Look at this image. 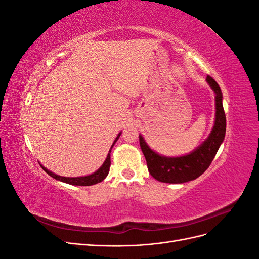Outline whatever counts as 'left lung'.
<instances>
[{"label": "left lung", "mask_w": 259, "mask_h": 259, "mask_svg": "<svg viewBox=\"0 0 259 259\" xmlns=\"http://www.w3.org/2000/svg\"><path fill=\"white\" fill-rule=\"evenodd\" d=\"M206 82L215 93V122L208 137L190 153L180 156L159 154L148 146L139 134V144L151 176L161 183L184 184L197 179L210 165L226 134V115L223 107V93L217 82L207 75Z\"/></svg>", "instance_id": "obj_1"}]
</instances>
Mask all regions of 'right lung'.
Returning a JSON list of instances; mask_svg holds the SVG:
<instances>
[{
  "mask_svg": "<svg viewBox=\"0 0 259 259\" xmlns=\"http://www.w3.org/2000/svg\"><path fill=\"white\" fill-rule=\"evenodd\" d=\"M121 134H122V132H120L119 135H117L116 138L114 139V142H113V144H112V146L110 148V150H109V153L107 155L105 162L103 163V165H101L96 171H94V173L91 174V175L81 176V177H64V176H59L57 174L53 173V171H51L46 167H44L42 164H40V165L43 168V170H45L46 173H48L51 177L55 178L56 180H59V182L66 183V184H69V185H73V186H92V185H96V184H98L100 182H103V180L109 174V169H110V165H111L110 153H111V150H112L114 144L116 143V140L119 139Z\"/></svg>",
  "mask_w": 259,
  "mask_h": 259,
  "instance_id": "1",
  "label": "right lung"
}]
</instances>
